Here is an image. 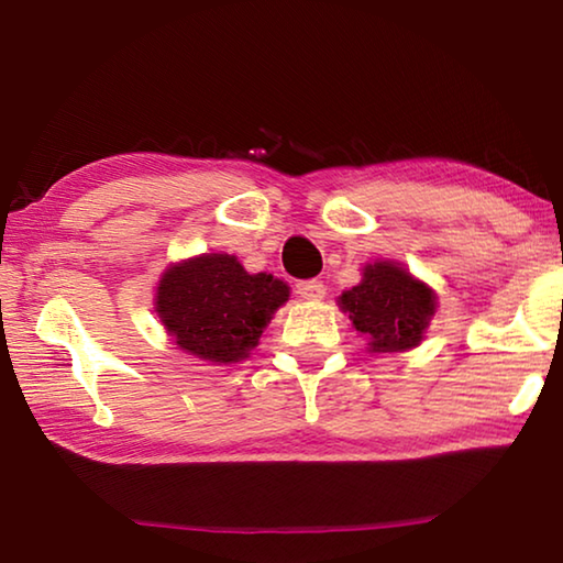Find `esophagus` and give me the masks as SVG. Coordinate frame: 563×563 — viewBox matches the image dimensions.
<instances>
[{
    "mask_svg": "<svg viewBox=\"0 0 563 563\" xmlns=\"http://www.w3.org/2000/svg\"><path fill=\"white\" fill-rule=\"evenodd\" d=\"M295 292H298L302 300H322L325 298V285L320 280H302L295 285Z\"/></svg>",
    "mask_w": 563,
    "mask_h": 563,
    "instance_id": "1",
    "label": "esophagus"
}]
</instances>
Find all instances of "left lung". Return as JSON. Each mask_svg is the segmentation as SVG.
I'll list each match as a JSON object with an SVG mask.
<instances>
[{"mask_svg":"<svg viewBox=\"0 0 563 563\" xmlns=\"http://www.w3.org/2000/svg\"><path fill=\"white\" fill-rule=\"evenodd\" d=\"M338 302L360 335L369 340V352L419 345L437 312L434 290L389 261L365 265L362 280L342 292Z\"/></svg>","mask_w":563,"mask_h":563,"instance_id":"8db88e82","label":"left lung"}]
</instances>
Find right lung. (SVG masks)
<instances>
[{"label": "right lung", "instance_id": "add662e5", "mask_svg": "<svg viewBox=\"0 0 563 563\" xmlns=\"http://www.w3.org/2000/svg\"><path fill=\"white\" fill-rule=\"evenodd\" d=\"M290 288L271 273H247L235 255L206 253L161 275L156 312L190 355L228 365L245 360Z\"/></svg>", "mask_w": 563, "mask_h": 563}]
</instances>
